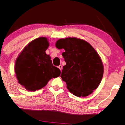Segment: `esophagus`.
Wrapping results in <instances>:
<instances>
[{
	"label": "esophagus",
	"instance_id": "obj_1",
	"mask_svg": "<svg viewBox=\"0 0 125 125\" xmlns=\"http://www.w3.org/2000/svg\"><path fill=\"white\" fill-rule=\"evenodd\" d=\"M58 68H59V69H60V70H62V66H61V65H59V66H58Z\"/></svg>",
	"mask_w": 125,
	"mask_h": 125
}]
</instances>
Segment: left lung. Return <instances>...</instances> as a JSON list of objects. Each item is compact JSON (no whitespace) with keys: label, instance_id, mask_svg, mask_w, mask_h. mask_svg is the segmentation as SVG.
Segmentation results:
<instances>
[{"label":"left lung","instance_id":"left-lung-1","mask_svg":"<svg viewBox=\"0 0 125 125\" xmlns=\"http://www.w3.org/2000/svg\"><path fill=\"white\" fill-rule=\"evenodd\" d=\"M55 45L65 50L62 55L66 65L60 76L69 91L78 97L91 94L103 75V63L98 53L87 41L75 37L59 39Z\"/></svg>","mask_w":125,"mask_h":125}]
</instances>
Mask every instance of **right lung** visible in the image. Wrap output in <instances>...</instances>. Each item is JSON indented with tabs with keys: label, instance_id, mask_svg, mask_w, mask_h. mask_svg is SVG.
<instances>
[{
	"label": "right lung",
	"instance_id": "add662e5",
	"mask_svg": "<svg viewBox=\"0 0 125 125\" xmlns=\"http://www.w3.org/2000/svg\"><path fill=\"white\" fill-rule=\"evenodd\" d=\"M49 46L47 38H37L28 43L17 57L15 73L19 83L27 91L41 89L51 79L60 75V69L53 66L50 56L45 52Z\"/></svg>",
	"mask_w": 125,
	"mask_h": 125
}]
</instances>
